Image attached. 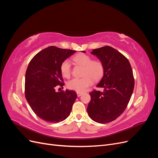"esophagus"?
<instances>
[{"mask_svg": "<svg viewBox=\"0 0 158 158\" xmlns=\"http://www.w3.org/2000/svg\"><path fill=\"white\" fill-rule=\"evenodd\" d=\"M76 94H77V96L78 97H80V96H81V95H82V92H76Z\"/></svg>", "mask_w": 158, "mask_h": 158, "instance_id": "obj_1", "label": "esophagus"}]
</instances>
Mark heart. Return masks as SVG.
<instances>
[{"mask_svg": "<svg viewBox=\"0 0 158 158\" xmlns=\"http://www.w3.org/2000/svg\"><path fill=\"white\" fill-rule=\"evenodd\" d=\"M73 60L76 64L84 66L83 77L70 80L67 83V87L70 89L77 92H82L92 85L94 80L98 81L102 78L104 74V66L102 62L99 60H92L90 56L84 53L76 55ZM60 72L64 78L70 77L71 66L69 60H64L61 63Z\"/></svg>", "mask_w": 158, "mask_h": 158, "instance_id": "heart-1", "label": "heart"}]
</instances>
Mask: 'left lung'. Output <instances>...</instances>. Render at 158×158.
<instances>
[{
  "label": "left lung",
  "mask_w": 158,
  "mask_h": 158,
  "mask_svg": "<svg viewBox=\"0 0 158 158\" xmlns=\"http://www.w3.org/2000/svg\"><path fill=\"white\" fill-rule=\"evenodd\" d=\"M91 53L103 64V76L97 87L104 91L89 93L87 111L93 121L108 123L121 115L130 101L135 87L132 70L126 57L111 47L93 49Z\"/></svg>",
  "instance_id": "obj_1"
}]
</instances>
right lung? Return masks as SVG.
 I'll list each match as a JSON object with an SVG mask.
<instances>
[{
    "label": "right lung",
    "instance_id": "1",
    "mask_svg": "<svg viewBox=\"0 0 158 158\" xmlns=\"http://www.w3.org/2000/svg\"><path fill=\"white\" fill-rule=\"evenodd\" d=\"M76 51L50 46L36 54L30 62L25 78V95L37 117L49 123L64 121L69 115L76 92L66 89L56 92L57 86H63L60 64Z\"/></svg>",
    "mask_w": 158,
    "mask_h": 158
}]
</instances>
